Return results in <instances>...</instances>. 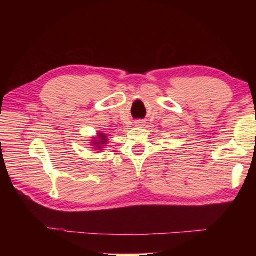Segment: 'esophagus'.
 Wrapping results in <instances>:
<instances>
[{
    "instance_id": "obj_1",
    "label": "esophagus",
    "mask_w": 256,
    "mask_h": 256,
    "mask_svg": "<svg viewBox=\"0 0 256 256\" xmlns=\"http://www.w3.org/2000/svg\"><path fill=\"white\" fill-rule=\"evenodd\" d=\"M142 123H144V122H141V120H138V122H136L138 125H142Z\"/></svg>"
}]
</instances>
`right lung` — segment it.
Returning <instances> with one entry per match:
<instances>
[{"label":"right lung","instance_id":"obj_1","mask_svg":"<svg viewBox=\"0 0 256 256\" xmlns=\"http://www.w3.org/2000/svg\"><path fill=\"white\" fill-rule=\"evenodd\" d=\"M99 136H98V138H99V140H94V142H92V144H94L97 146L96 149H102L104 146H104L107 142V138H106V134H102V133H98Z\"/></svg>","mask_w":256,"mask_h":256}]
</instances>
